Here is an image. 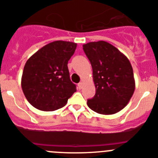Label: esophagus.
<instances>
[{
    "mask_svg": "<svg viewBox=\"0 0 158 158\" xmlns=\"http://www.w3.org/2000/svg\"><path fill=\"white\" fill-rule=\"evenodd\" d=\"M82 86H83V83H82V82H80L79 84H78V88H79V89H81L82 88Z\"/></svg>",
    "mask_w": 158,
    "mask_h": 158,
    "instance_id": "1",
    "label": "esophagus"
}]
</instances>
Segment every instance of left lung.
Listing matches in <instances>:
<instances>
[{"instance_id": "obj_1", "label": "left lung", "mask_w": 158, "mask_h": 158, "mask_svg": "<svg viewBox=\"0 0 158 158\" xmlns=\"http://www.w3.org/2000/svg\"><path fill=\"white\" fill-rule=\"evenodd\" d=\"M91 64L96 93L87 101L90 109L103 115L120 112L127 106L135 88L133 69L127 57L105 41L82 45Z\"/></svg>"}]
</instances>
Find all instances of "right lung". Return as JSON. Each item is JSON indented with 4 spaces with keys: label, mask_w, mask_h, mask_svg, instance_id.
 <instances>
[{
    "label": "right lung",
    "mask_w": 158,
    "mask_h": 158,
    "mask_svg": "<svg viewBox=\"0 0 158 158\" xmlns=\"http://www.w3.org/2000/svg\"><path fill=\"white\" fill-rule=\"evenodd\" d=\"M76 46L75 42L55 41L27 60L21 86L31 106L42 111L56 110L64 107L76 91L68 69V62Z\"/></svg>",
    "instance_id": "add662e5"
}]
</instances>
